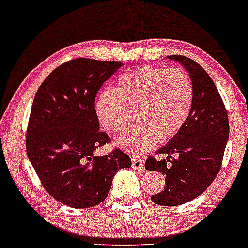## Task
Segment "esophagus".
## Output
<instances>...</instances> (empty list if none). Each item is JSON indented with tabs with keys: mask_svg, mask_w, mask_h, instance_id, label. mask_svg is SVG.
I'll use <instances>...</instances> for the list:
<instances>
[{
	"mask_svg": "<svg viewBox=\"0 0 248 248\" xmlns=\"http://www.w3.org/2000/svg\"><path fill=\"white\" fill-rule=\"evenodd\" d=\"M131 168L134 169V170H138V171H144L145 170V165H144L143 159H140V157L137 156L131 157Z\"/></svg>",
	"mask_w": 248,
	"mask_h": 248,
	"instance_id": "1",
	"label": "esophagus"
}]
</instances>
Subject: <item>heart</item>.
Returning a JSON list of instances; mask_svg holds the SVG:
<instances>
[{
    "mask_svg": "<svg viewBox=\"0 0 248 248\" xmlns=\"http://www.w3.org/2000/svg\"><path fill=\"white\" fill-rule=\"evenodd\" d=\"M194 88L180 68L144 65L122 74L117 91L107 88L95 100V113L107 131L118 134L129 123V109L137 108V125L117 139V145L140 155L163 139L177 134L189 118Z\"/></svg>",
    "mask_w": 248,
    "mask_h": 248,
    "instance_id": "b5f03b06",
    "label": "heart"
}]
</instances>
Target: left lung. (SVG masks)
Returning <instances> with one entry per match:
<instances>
[{
  "label": "left lung",
  "mask_w": 248,
  "mask_h": 248,
  "mask_svg": "<svg viewBox=\"0 0 248 248\" xmlns=\"http://www.w3.org/2000/svg\"><path fill=\"white\" fill-rule=\"evenodd\" d=\"M189 73L194 88L191 110L180 131L169 140L157 154L168 157H148L146 170L163 172L165 186L151 195L161 206H179L202 194L218 174L229 139V117L217 88L207 72L185 56H168ZM172 154H177L172 158Z\"/></svg>",
  "instance_id": "8db88e82"
}]
</instances>
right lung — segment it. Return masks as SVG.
Listing matches in <instances>:
<instances>
[{
    "label": "right lung",
    "instance_id": "obj_1",
    "mask_svg": "<svg viewBox=\"0 0 248 248\" xmlns=\"http://www.w3.org/2000/svg\"><path fill=\"white\" fill-rule=\"evenodd\" d=\"M122 65L115 61L73 59L56 68L34 95L26 137L28 159L48 194L74 209L103 202L114 175L131 166L129 155L120 149L94 155L110 141L99 130L95 95Z\"/></svg>",
    "mask_w": 248,
    "mask_h": 248
}]
</instances>
